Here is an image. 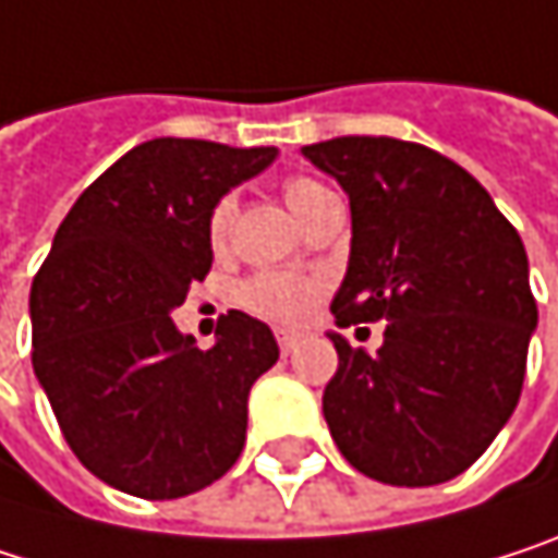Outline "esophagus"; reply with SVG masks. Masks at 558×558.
I'll list each match as a JSON object with an SVG mask.
<instances>
[{
	"label": "esophagus",
	"mask_w": 558,
	"mask_h": 558,
	"mask_svg": "<svg viewBox=\"0 0 558 558\" xmlns=\"http://www.w3.org/2000/svg\"><path fill=\"white\" fill-rule=\"evenodd\" d=\"M276 341H279V351H282L286 357L299 348V335H292V331H276Z\"/></svg>",
	"instance_id": "esophagus-1"
}]
</instances>
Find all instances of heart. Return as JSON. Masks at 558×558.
Returning <instances> with one entry per match:
<instances>
[{"label":"heart","instance_id":"heart-1","mask_svg":"<svg viewBox=\"0 0 558 558\" xmlns=\"http://www.w3.org/2000/svg\"><path fill=\"white\" fill-rule=\"evenodd\" d=\"M328 187L315 178H305V174H295L282 184V194H286V204L289 210L302 220L305 210L325 194ZM233 197H223L214 214H210V236L214 240H223L227 227H230V217H233ZM322 299V282L318 279H308V276H295V272H263L256 279H250L243 289H240V302L266 318V322H276V325H302L315 302Z\"/></svg>","mask_w":558,"mask_h":558}]
</instances>
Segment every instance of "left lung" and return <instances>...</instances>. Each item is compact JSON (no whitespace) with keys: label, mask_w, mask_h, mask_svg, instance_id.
<instances>
[{"label":"left lung","mask_w":558,"mask_h":558,"mask_svg":"<svg viewBox=\"0 0 558 558\" xmlns=\"http://www.w3.org/2000/svg\"><path fill=\"white\" fill-rule=\"evenodd\" d=\"M302 155L351 201V259L331 302L341 328L387 318L367 354L341 335L322 410L367 477H458L517 410L536 328L520 233L451 158L390 136H341Z\"/></svg>","instance_id":"1"}]
</instances>
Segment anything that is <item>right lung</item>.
<instances>
[{
  "label": "right lung",
  "mask_w": 558,
  "mask_h": 558,
  "mask_svg": "<svg viewBox=\"0 0 558 558\" xmlns=\"http://www.w3.org/2000/svg\"><path fill=\"white\" fill-rule=\"evenodd\" d=\"M276 155L142 142L77 197L32 282L35 377L81 464L123 494H194L243 451L250 387L279 361L269 325L230 312L201 351L171 312L210 272L214 207Z\"/></svg>",
  "instance_id": "obj_1"
}]
</instances>
